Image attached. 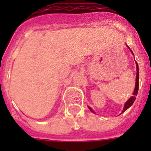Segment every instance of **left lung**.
<instances>
[{
  "mask_svg": "<svg viewBox=\"0 0 151 151\" xmlns=\"http://www.w3.org/2000/svg\"><path fill=\"white\" fill-rule=\"evenodd\" d=\"M136 69H137V73H136V88H135V90H134V92H133V96L129 99V100L127 101L126 103L124 104V107L123 109V111L122 113L124 112L125 110H128L130 106H131L132 104H133L134 101L136 99V96H137V93H138V90H139V66H138V64L136 63ZM89 108V110L92 112H94L93 110H92L91 107H88Z\"/></svg>",
  "mask_w": 151,
  "mask_h": 151,
  "instance_id": "1",
  "label": "left lung"
}]
</instances>
